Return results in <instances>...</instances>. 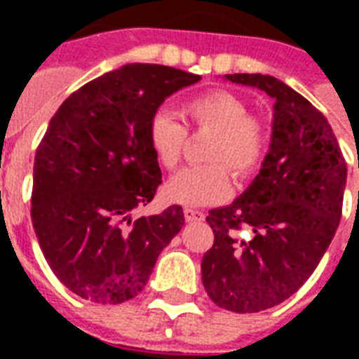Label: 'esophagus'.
I'll list each match as a JSON object with an SVG mask.
<instances>
[{
    "label": "esophagus",
    "instance_id": "34e87169",
    "mask_svg": "<svg viewBox=\"0 0 359 359\" xmlns=\"http://www.w3.org/2000/svg\"><path fill=\"white\" fill-rule=\"evenodd\" d=\"M184 219L188 224H191V222H201V219H205V214L201 210H196V208H184Z\"/></svg>",
    "mask_w": 359,
    "mask_h": 359
}]
</instances>
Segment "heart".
<instances>
[{"label": "heart", "instance_id": "1", "mask_svg": "<svg viewBox=\"0 0 359 359\" xmlns=\"http://www.w3.org/2000/svg\"><path fill=\"white\" fill-rule=\"evenodd\" d=\"M182 114L194 128L214 132L207 151L210 163L179 171L165 186V197L184 207L225 201L233 191L226 165L242 179L255 173L268 154V124L261 117L248 114V104L238 95L224 89L190 98L182 106ZM147 140L160 165L175 169L184 152L188 132L177 117L160 109L149 119Z\"/></svg>", "mask_w": 359, "mask_h": 359}]
</instances>
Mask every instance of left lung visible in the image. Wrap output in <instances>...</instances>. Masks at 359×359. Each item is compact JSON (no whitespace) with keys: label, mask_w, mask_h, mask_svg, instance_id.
<instances>
[{"label":"left lung","mask_w":359,"mask_h":359,"mask_svg":"<svg viewBox=\"0 0 359 359\" xmlns=\"http://www.w3.org/2000/svg\"><path fill=\"white\" fill-rule=\"evenodd\" d=\"M273 98L272 141L253 182L207 224L214 245L203 255L210 300L257 313L292 296L315 272L343 210L346 162L326 117L273 76L225 74ZM248 229L250 237L238 236Z\"/></svg>","instance_id":"8db88e82"}]
</instances>
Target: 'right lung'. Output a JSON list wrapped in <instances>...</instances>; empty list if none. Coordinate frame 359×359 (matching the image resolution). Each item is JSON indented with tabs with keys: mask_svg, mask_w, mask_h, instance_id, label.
<instances>
[{
	"mask_svg": "<svg viewBox=\"0 0 359 359\" xmlns=\"http://www.w3.org/2000/svg\"><path fill=\"white\" fill-rule=\"evenodd\" d=\"M199 80L163 65H124L72 93L48 124L33 165L31 219L52 272L83 300H132L182 229L179 205L137 219L132 212L162 184L149 119Z\"/></svg>",
	"mask_w": 359,
	"mask_h": 359,
	"instance_id": "1",
	"label": "right lung"
}]
</instances>
